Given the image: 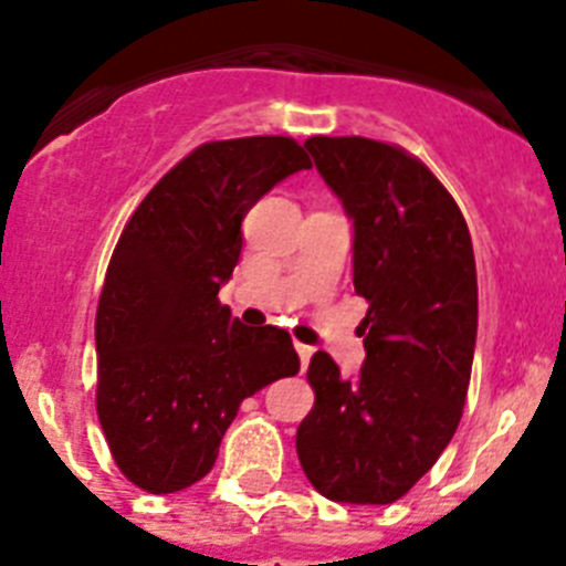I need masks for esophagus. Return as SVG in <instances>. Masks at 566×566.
<instances>
[{
  "instance_id": "34e87169",
  "label": "esophagus",
  "mask_w": 566,
  "mask_h": 566,
  "mask_svg": "<svg viewBox=\"0 0 566 566\" xmlns=\"http://www.w3.org/2000/svg\"><path fill=\"white\" fill-rule=\"evenodd\" d=\"M294 348H297V354H300V363H303V365H308V359H312V354H314V348H312V345L294 343Z\"/></svg>"
}]
</instances>
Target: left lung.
Here are the masks:
<instances>
[{
    "mask_svg": "<svg viewBox=\"0 0 566 566\" xmlns=\"http://www.w3.org/2000/svg\"><path fill=\"white\" fill-rule=\"evenodd\" d=\"M306 149L354 221L365 363H308L314 408L297 428L308 482L332 502L391 504L433 468L462 419L476 348V260L451 192L419 158L359 135Z\"/></svg>",
    "mask_w": 566,
    "mask_h": 566,
    "instance_id": "left-lung-1",
    "label": "left lung"
}]
</instances>
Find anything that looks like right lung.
<instances>
[{"mask_svg":"<svg viewBox=\"0 0 566 566\" xmlns=\"http://www.w3.org/2000/svg\"><path fill=\"white\" fill-rule=\"evenodd\" d=\"M308 167L286 135L201 144L118 238L96 314V411L115 464L147 493L201 482L240 402L300 371L289 332L243 326L218 292L249 209Z\"/></svg>","mask_w":566,"mask_h":566,"instance_id":"1","label":"right lung"}]
</instances>
